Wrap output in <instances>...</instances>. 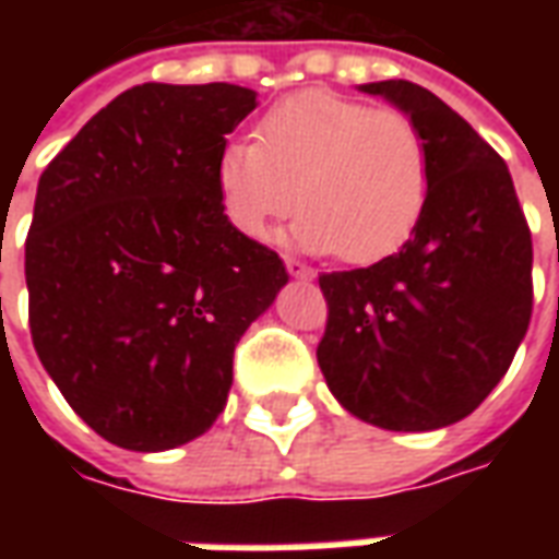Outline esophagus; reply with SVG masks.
<instances>
[{
  "mask_svg": "<svg viewBox=\"0 0 559 559\" xmlns=\"http://www.w3.org/2000/svg\"><path fill=\"white\" fill-rule=\"evenodd\" d=\"M284 266H287V272H290L293 278H302V281L314 278V272L305 266V263H299V260H293V257H287V260H284Z\"/></svg>",
  "mask_w": 559,
  "mask_h": 559,
  "instance_id": "1",
  "label": "esophagus"
}]
</instances>
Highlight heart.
I'll list each match as a JSON object with an SVG mask.
<instances>
[{
  "label": "heart",
  "instance_id": "1",
  "mask_svg": "<svg viewBox=\"0 0 559 559\" xmlns=\"http://www.w3.org/2000/svg\"><path fill=\"white\" fill-rule=\"evenodd\" d=\"M254 138L224 143L215 158L221 212L248 239H263L296 203V248L374 263L411 239L428 206V143L399 110L308 90L266 110Z\"/></svg>",
  "mask_w": 559,
  "mask_h": 559
}]
</instances>
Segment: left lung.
<instances>
[{"label":"left lung","instance_id":"8db88e82","mask_svg":"<svg viewBox=\"0 0 559 559\" xmlns=\"http://www.w3.org/2000/svg\"><path fill=\"white\" fill-rule=\"evenodd\" d=\"M407 114L431 155V194L399 254L320 275L317 362L356 419L437 431L503 380L533 311V242L506 160L411 80L359 86Z\"/></svg>","mask_w":559,"mask_h":559}]
</instances>
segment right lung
<instances>
[{
  "label": "right lung",
  "instance_id": "add662e5",
  "mask_svg": "<svg viewBox=\"0 0 559 559\" xmlns=\"http://www.w3.org/2000/svg\"><path fill=\"white\" fill-rule=\"evenodd\" d=\"M257 107L233 83H143L92 116L38 179L29 329L71 411L164 452L212 428L233 350L287 269L224 218L215 158Z\"/></svg>",
  "mask_w": 559,
  "mask_h": 559
}]
</instances>
